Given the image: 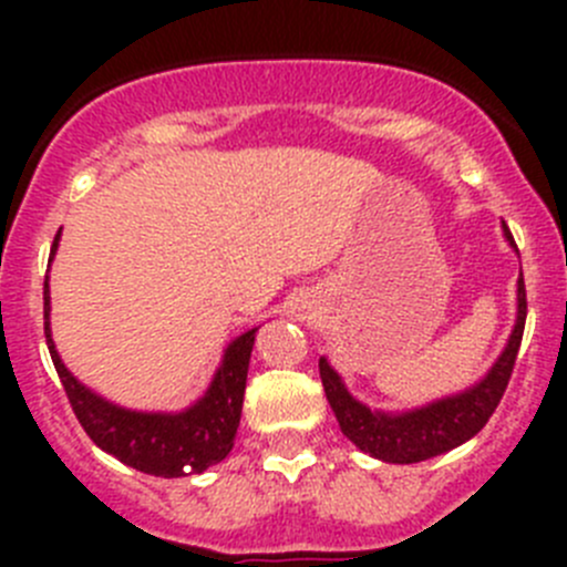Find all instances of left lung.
Segmentation results:
<instances>
[{"mask_svg": "<svg viewBox=\"0 0 567 567\" xmlns=\"http://www.w3.org/2000/svg\"><path fill=\"white\" fill-rule=\"evenodd\" d=\"M502 233H505V241L516 249L505 221H502ZM524 320H527V290H524V277H518L516 323L488 373L466 390L405 411L370 409L368 403L348 392L346 381L331 368L329 359L320 357V381H323L326 400L340 422L342 436L351 439L370 458L384 463H420L461 447L463 442L483 431L507 390L518 348H522Z\"/></svg>", "mask_w": 567, "mask_h": 567, "instance_id": "8db88e82", "label": "left lung"}]
</instances>
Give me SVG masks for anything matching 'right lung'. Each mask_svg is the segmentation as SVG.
I'll return each mask as SVG.
<instances>
[{
  "label": "right lung",
  "mask_w": 567,
  "mask_h": 567,
  "mask_svg": "<svg viewBox=\"0 0 567 567\" xmlns=\"http://www.w3.org/2000/svg\"><path fill=\"white\" fill-rule=\"evenodd\" d=\"M60 247V233L51 247L54 260ZM51 296L49 277L43 285V318H45V346L56 375L65 386L73 414L82 422L87 436L109 455H114L125 466L136 472L156 474V477H186L199 474L208 466H216L230 455L236 442L238 422H241L244 392H247V373L255 329L244 331L236 340L227 342L221 364L216 368L208 390L183 411H134L125 405L101 398L90 386H84L56 353L51 340Z\"/></svg>",
  "instance_id": "obj_1"
}]
</instances>
